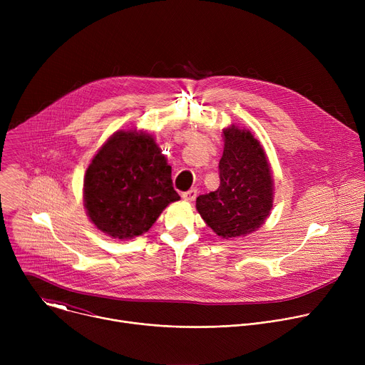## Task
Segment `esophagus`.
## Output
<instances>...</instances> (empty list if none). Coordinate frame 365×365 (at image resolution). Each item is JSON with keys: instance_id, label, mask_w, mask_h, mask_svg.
<instances>
[{"instance_id": "obj_1", "label": "esophagus", "mask_w": 365, "mask_h": 365, "mask_svg": "<svg viewBox=\"0 0 365 365\" xmlns=\"http://www.w3.org/2000/svg\"><path fill=\"white\" fill-rule=\"evenodd\" d=\"M196 195H197V190L196 189H190L187 192H183L182 193V197L186 200V202H193L196 199Z\"/></svg>"}]
</instances>
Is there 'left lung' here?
<instances>
[{
    "mask_svg": "<svg viewBox=\"0 0 365 365\" xmlns=\"http://www.w3.org/2000/svg\"><path fill=\"white\" fill-rule=\"evenodd\" d=\"M220 187L196 197V210L217 235L231 240L262 227L273 210L274 180L267 154L250 130H222Z\"/></svg>",
    "mask_w": 365,
    "mask_h": 365,
    "instance_id": "1",
    "label": "left lung"
}]
</instances>
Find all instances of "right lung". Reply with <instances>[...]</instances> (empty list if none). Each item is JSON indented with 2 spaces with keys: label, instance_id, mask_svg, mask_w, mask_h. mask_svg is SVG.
Here are the masks:
<instances>
[{
  "label": "right lung",
  "instance_id": "1",
  "mask_svg": "<svg viewBox=\"0 0 365 365\" xmlns=\"http://www.w3.org/2000/svg\"><path fill=\"white\" fill-rule=\"evenodd\" d=\"M180 196L172 168L151 134L118 130L96 151L83 179V206L91 222L111 238L147 232Z\"/></svg>",
  "mask_w": 365,
  "mask_h": 365
}]
</instances>
